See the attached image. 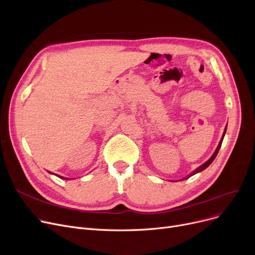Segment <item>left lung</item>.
Listing matches in <instances>:
<instances>
[{
  "mask_svg": "<svg viewBox=\"0 0 255 255\" xmlns=\"http://www.w3.org/2000/svg\"><path fill=\"white\" fill-rule=\"evenodd\" d=\"M225 133H226V128H225V130H224V133H223V136H222V138H221V140H220V142H219V145H218V147H217V149H216V151H215V153L213 154V156L210 157L206 162H204L202 165H200V167L199 168H197L195 171H193L189 176H186L185 178H183V179H181V180H184V179H187V178H190L191 176H193V175H195V174H197V173H199V172H201V171H203V170H205L208 165L212 163L213 161H214V159L216 158V156H217V154H218V152H219V150H220V148H221V145H222V141H223V138H224V135H225Z\"/></svg>",
  "mask_w": 255,
  "mask_h": 255,
  "instance_id": "1",
  "label": "left lung"
}]
</instances>
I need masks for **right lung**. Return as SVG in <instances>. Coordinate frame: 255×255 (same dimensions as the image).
<instances>
[{
	"label": "right lung",
	"mask_w": 255,
	"mask_h": 255,
	"mask_svg": "<svg viewBox=\"0 0 255 255\" xmlns=\"http://www.w3.org/2000/svg\"><path fill=\"white\" fill-rule=\"evenodd\" d=\"M58 177H60V178H63V177H61V176H58ZM63 179H69V178H63Z\"/></svg>",
	"instance_id": "1"
}]
</instances>
